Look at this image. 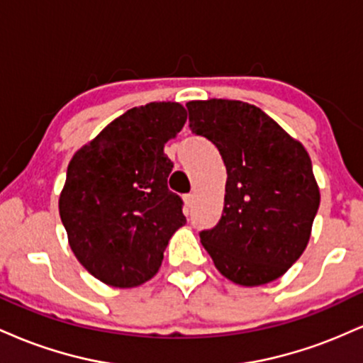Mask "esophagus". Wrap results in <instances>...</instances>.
<instances>
[{
  "label": "esophagus",
  "mask_w": 363,
  "mask_h": 363,
  "mask_svg": "<svg viewBox=\"0 0 363 363\" xmlns=\"http://www.w3.org/2000/svg\"><path fill=\"white\" fill-rule=\"evenodd\" d=\"M184 203H186L187 208L193 206V203H194V194H186V196H184Z\"/></svg>",
  "instance_id": "34e87169"
}]
</instances>
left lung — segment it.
<instances>
[{
  "instance_id": "left-lung-1",
  "label": "left lung",
  "mask_w": 363,
  "mask_h": 363,
  "mask_svg": "<svg viewBox=\"0 0 363 363\" xmlns=\"http://www.w3.org/2000/svg\"><path fill=\"white\" fill-rule=\"evenodd\" d=\"M186 106L193 133L218 148L227 167L222 218L199 234L203 247L237 285L277 280L306 251L320 203L309 153L247 102L210 99Z\"/></svg>"
}]
</instances>
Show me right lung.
Masks as SVG:
<instances>
[{
  "label": "right lung",
  "mask_w": 363,
  "mask_h": 363,
  "mask_svg": "<svg viewBox=\"0 0 363 363\" xmlns=\"http://www.w3.org/2000/svg\"><path fill=\"white\" fill-rule=\"evenodd\" d=\"M187 119L179 102L133 107L74 153L60 194L69 247L91 277L118 289L152 280L186 223L167 187L164 153Z\"/></svg>",
  "instance_id": "right-lung-1"
}]
</instances>
